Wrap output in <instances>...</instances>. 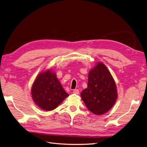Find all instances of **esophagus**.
Returning <instances> with one entry per match:
<instances>
[{"instance_id":"1","label":"esophagus","mask_w":147,"mask_h":147,"mask_svg":"<svg viewBox=\"0 0 147 147\" xmlns=\"http://www.w3.org/2000/svg\"><path fill=\"white\" fill-rule=\"evenodd\" d=\"M73 94H79V89H74V90H73Z\"/></svg>"}]
</instances>
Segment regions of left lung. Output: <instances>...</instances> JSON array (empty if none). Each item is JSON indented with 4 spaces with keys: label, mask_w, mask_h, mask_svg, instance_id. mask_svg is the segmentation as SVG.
<instances>
[{
    "label": "left lung",
    "mask_w": 147,
    "mask_h": 147,
    "mask_svg": "<svg viewBox=\"0 0 147 147\" xmlns=\"http://www.w3.org/2000/svg\"><path fill=\"white\" fill-rule=\"evenodd\" d=\"M80 95L88 110L95 115L106 113L114 105L118 95L115 82L104 63L98 62L89 71L88 87Z\"/></svg>",
    "instance_id": "8db88e82"
}]
</instances>
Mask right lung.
Segmentation results:
<instances>
[{"label":"right lung","mask_w":147,"mask_h":147,"mask_svg":"<svg viewBox=\"0 0 147 147\" xmlns=\"http://www.w3.org/2000/svg\"><path fill=\"white\" fill-rule=\"evenodd\" d=\"M68 96L55 73L50 70L41 73L32 87L35 104L44 111H52Z\"/></svg>","instance_id":"right-lung-1"}]
</instances>
